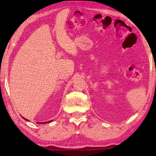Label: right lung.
I'll use <instances>...</instances> for the list:
<instances>
[{
  "mask_svg": "<svg viewBox=\"0 0 156 156\" xmlns=\"http://www.w3.org/2000/svg\"><path fill=\"white\" fill-rule=\"evenodd\" d=\"M25 120H26V121H27V119H24ZM52 121H47V122H37V123H40V124H44V123H50V122H52Z\"/></svg>",
  "mask_w": 156,
  "mask_h": 156,
  "instance_id": "obj_1",
  "label": "right lung"
}]
</instances>
